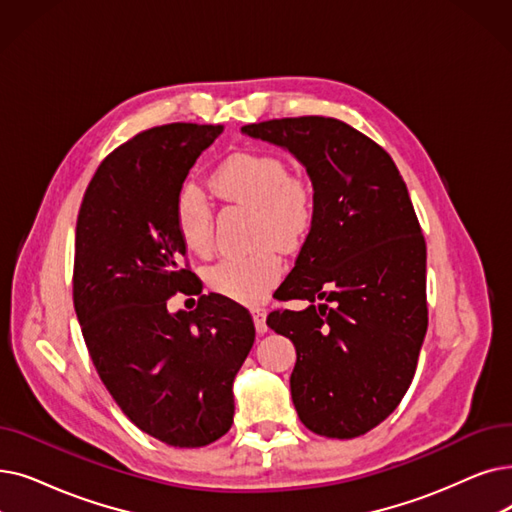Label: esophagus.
<instances>
[{"label": "esophagus", "mask_w": 512, "mask_h": 512, "mask_svg": "<svg viewBox=\"0 0 512 512\" xmlns=\"http://www.w3.org/2000/svg\"><path fill=\"white\" fill-rule=\"evenodd\" d=\"M251 314H253L255 328H257L259 335H263V332H268V324H265V316H268V309L261 307V305H255V307H251Z\"/></svg>", "instance_id": "34e87169"}]
</instances>
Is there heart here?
Masks as SVG:
<instances>
[{
	"mask_svg": "<svg viewBox=\"0 0 512 512\" xmlns=\"http://www.w3.org/2000/svg\"><path fill=\"white\" fill-rule=\"evenodd\" d=\"M211 184L230 201L253 205V240L257 249L226 255L207 270V284L234 301L255 303L282 276V249H297L314 226L318 194L303 173L272 152H234L221 161ZM175 230L196 255L213 251V209L205 192L192 182L180 186L173 205Z\"/></svg>",
	"mask_w": 512,
	"mask_h": 512,
	"instance_id": "b5f03b06",
	"label": "heart"
}]
</instances>
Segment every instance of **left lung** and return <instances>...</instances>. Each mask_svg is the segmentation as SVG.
<instances>
[{
    "label": "left lung",
    "instance_id": "8db88e82",
    "mask_svg": "<svg viewBox=\"0 0 512 512\" xmlns=\"http://www.w3.org/2000/svg\"><path fill=\"white\" fill-rule=\"evenodd\" d=\"M244 133L291 150L316 186L318 209L268 326L293 341L291 395L303 425L351 439L399 406L429 324L427 244L389 152L332 117L251 123Z\"/></svg>",
    "mask_w": 512,
    "mask_h": 512
}]
</instances>
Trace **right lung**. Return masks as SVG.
I'll return each instance as SVG.
<instances>
[{"mask_svg": "<svg viewBox=\"0 0 512 512\" xmlns=\"http://www.w3.org/2000/svg\"><path fill=\"white\" fill-rule=\"evenodd\" d=\"M224 125L140 131L98 165L77 215L73 303L100 381L140 431L203 448L234 420L232 383L255 341L236 301L209 293L169 314L175 293H201L175 230V194Z\"/></svg>", "mask_w": 512, "mask_h": 512, "instance_id": "right-lung-1", "label": "right lung"}]
</instances>
